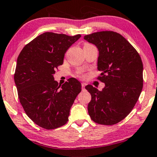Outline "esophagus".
<instances>
[{
	"label": "esophagus",
	"instance_id": "1",
	"mask_svg": "<svg viewBox=\"0 0 157 157\" xmlns=\"http://www.w3.org/2000/svg\"><path fill=\"white\" fill-rule=\"evenodd\" d=\"M85 86H86V84H85L84 83H82V90H85Z\"/></svg>",
	"mask_w": 157,
	"mask_h": 157
}]
</instances>
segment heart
Masks as SVG:
<instances>
[{
  "mask_svg": "<svg viewBox=\"0 0 157 157\" xmlns=\"http://www.w3.org/2000/svg\"><path fill=\"white\" fill-rule=\"evenodd\" d=\"M78 74L79 76H82V75H81V72H78Z\"/></svg>",
  "mask_w": 157,
  "mask_h": 157,
  "instance_id": "b5f03b06",
  "label": "heart"
}]
</instances>
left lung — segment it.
Returning <instances> with one entry per match:
<instances>
[{
	"instance_id": "8db88e82",
	"label": "left lung",
	"mask_w": 157,
	"mask_h": 157,
	"mask_svg": "<svg viewBox=\"0 0 157 157\" xmlns=\"http://www.w3.org/2000/svg\"><path fill=\"white\" fill-rule=\"evenodd\" d=\"M84 38L99 50L98 80L105 83L102 90L85 86L91 94L88 112L95 123L113 125L132 111L144 84L143 63L138 52L121 34L113 31L97 32Z\"/></svg>"
}]
</instances>
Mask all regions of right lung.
Returning <instances> with one entry per match:
<instances>
[{
	"label": "right lung",
	"instance_id": "obj_1",
	"mask_svg": "<svg viewBox=\"0 0 157 157\" xmlns=\"http://www.w3.org/2000/svg\"><path fill=\"white\" fill-rule=\"evenodd\" d=\"M81 35L69 36L46 32L24 46L17 58L14 82L19 102L28 117L46 129H54L68 121L70 109L82 91L74 78L58 86L55 70L63 64L65 53Z\"/></svg>",
	"mask_w": 157,
	"mask_h": 157
}]
</instances>
